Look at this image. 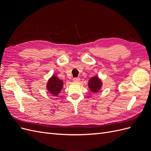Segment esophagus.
Returning <instances> with one entry per match:
<instances>
[{"instance_id": "34e87169", "label": "esophagus", "mask_w": 151, "mask_h": 151, "mask_svg": "<svg viewBox=\"0 0 151 151\" xmlns=\"http://www.w3.org/2000/svg\"><path fill=\"white\" fill-rule=\"evenodd\" d=\"M80 78L79 77H74V79H73V81L75 82V83H78V82L80 81Z\"/></svg>"}]
</instances>
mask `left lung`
<instances>
[{
    "label": "left lung",
    "instance_id": "left-lung-1",
    "mask_svg": "<svg viewBox=\"0 0 151 151\" xmlns=\"http://www.w3.org/2000/svg\"><path fill=\"white\" fill-rule=\"evenodd\" d=\"M88 86L93 93H98L101 88L102 82L97 76H94L89 80Z\"/></svg>",
    "mask_w": 151,
    "mask_h": 151
}]
</instances>
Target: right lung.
<instances>
[{"mask_svg":"<svg viewBox=\"0 0 151 151\" xmlns=\"http://www.w3.org/2000/svg\"><path fill=\"white\" fill-rule=\"evenodd\" d=\"M63 86V81L58 79L56 76H53L48 81L47 89L50 93L53 94L54 96H57V94L61 91Z\"/></svg>","mask_w":151,"mask_h":151,"instance_id":"1","label":"right lung"}]
</instances>
